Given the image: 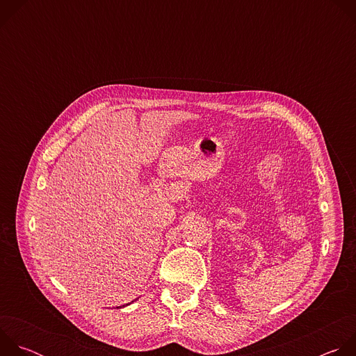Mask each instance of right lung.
Listing matches in <instances>:
<instances>
[{
  "instance_id": "obj_1",
  "label": "right lung",
  "mask_w": 356,
  "mask_h": 356,
  "mask_svg": "<svg viewBox=\"0 0 356 356\" xmlns=\"http://www.w3.org/2000/svg\"><path fill=\"white\" fill-rule=\"evenodd\" d=\"M128 304H129V302H128ZM128 304H127V306H128Z\"/></svg>"
}]
</instances>
